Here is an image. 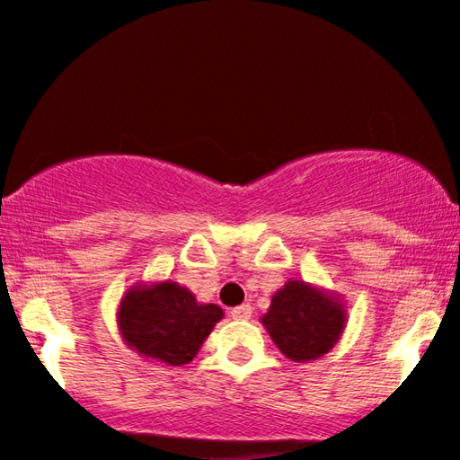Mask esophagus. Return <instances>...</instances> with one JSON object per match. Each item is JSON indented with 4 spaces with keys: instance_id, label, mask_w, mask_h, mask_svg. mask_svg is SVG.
Segmentation results:
<instances>
[{
    "instance_id": "34e87169",
    "label": "esophagus",
    "mask_w": 460,
    "mask_h": 460,
    "mask_svg": "<svg viewBox=\"0 0 460 460\" xmlns=\"http://www.w3.org/2000/svg\"><path fill=\"white\" fill-rule=\"evenodd\" d=\"M231 317L242 319V321L251 319L252 317V306H251V304H242V306L231 308Z\"/></svg>"
}]
</instances>
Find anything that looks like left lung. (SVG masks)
<instances>
[{"label":"left lung","instance_id":"left-lung-1","mask_svg":"<svg viewBox=\"0 0 460 460\" xmlns=\"http://www.w3.org/2000/svg\"><path fill=\"white\" fill-rule=\"evenodd\" d=\"M261 323L291 362H311L341 341L347 306L339 293L289 279L272 296Z\"/></svg>","mask_w":460,"mask_h":460}]
</instances>
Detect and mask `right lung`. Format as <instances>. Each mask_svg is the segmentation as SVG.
<instances>
[{"instance_id": "1", "label": "right lung", "mask_w": 460, "mask_h": 460, "mask_svg": "<svg viewBox=\"0 0 460 460\" xmlns=\"http://www.w3.org/2000/svg\"><path fill=\"white\" fill-rule=\"evenodd\" d=\"M223 317V308L197 302L195 293L171 279L132 285L115 314L132 351L171 367L190 362Z\"/></svg>"}]
</instances>
